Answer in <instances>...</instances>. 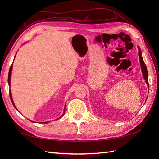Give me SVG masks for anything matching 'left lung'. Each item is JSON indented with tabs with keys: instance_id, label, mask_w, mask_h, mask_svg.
Instances as JSON below:
<instances>
[{
	"instance_id": "8db88e82",
	"label": "left lung",
	"mask_w": 159,
	"mask_h": 159,
	"mask_svg": "<svg viewBox=\"0 0 159 159\" xmlns=\"http://www.w3.org/2000/svg\"><path fill=\"white\" fill-rule=\"evenodd\" d=\"M139 49V61H140V64H141V70H142V73H143V76L144 77L145 80H146V82L147 83V85L149 87V83H148V70H147V67L146 64H145L143 59L142 58V56H141V52L139 49V48H138Z\"/></svg>"
}]
</instances>
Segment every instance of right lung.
I'll list each match as a JSON object with an SVG mask.
<instances>
[{
  "mask_svg": "<svg viewBox=\"0 0 159 159\" xmlns=\"http://www.w3.org/2000/svg\"><path fill=\"white\" fill-rule=\"evenodd\" d=\"M15 57H16V56H15ZM12 67H13V63L11 64V67H10L9 71V75H8V83H9V86H10V84H11V83H10V80H11V71H12ZM9 96H10V99H11V102H12V104H13V105L14 106V107L16 109V107L15 105H14V103H13V99H12V96H11V91H10V89H9ZM65 108H66V107H65ZM65 110H66V109H65ZM65 110H64V113H63V114L61 116V117L63 116V115L65 114ZM59 118H60V117H59ZM58 119H59V118H58ZM58 119H57V120H58ZM43 123H48V122H43Z\"/></svg>",
  "mask_w": 159,
  "mask_h": 159,
  "instance_id": "right-lung-1",
  "label": "right lung"
}]
</instances>
